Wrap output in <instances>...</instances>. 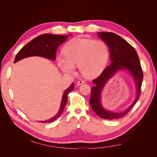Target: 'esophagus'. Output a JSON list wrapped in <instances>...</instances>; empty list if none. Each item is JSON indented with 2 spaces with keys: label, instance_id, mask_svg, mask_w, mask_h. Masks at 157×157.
<instances>
[{
  "label": "esophagus",
  "instance_id": "34e87169",
  "mask_svg": "<svg viewBox=\"0 0 157 157\" xmlns=\"http://www.w3.org/2000/svg\"><path fill=\"white\" fill-rule=\"evenodd\" d=\"M84 83H85V82L84 81V80H78V81L77 82V86H80V85H82Z\"/></svg>",
  "mask_w": 157,
  "mask_h": 157
}]
</instances>
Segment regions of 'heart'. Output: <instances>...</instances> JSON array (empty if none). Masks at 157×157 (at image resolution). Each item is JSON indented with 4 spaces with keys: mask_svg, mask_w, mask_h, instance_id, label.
Returning <instances> with one entry per match:
<instances>
[{
    "mask_svg": "<svg viewBox=\"0 0 157 157\" xmlns=\"http://www.w3.org/2000/svg\"><path fill=\"white\" fill-rule=\"evenodd\" d=\"M109 55V46L103 40L76 37L64 48V54L58 57L59 69L65 73H73L75 65L86 77H96L103 70Z\"/></svg>",
    "mask_w": 157,
    "mask_h": 157,
    "instance_id": "heart-1",
    "label": "heart"
}]
</instances>
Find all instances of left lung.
I'll return each instance as SVG.
<instances>
[{"instance_id": "8db88e82", "label": "left lung", "mask_w": 157, "mask_h": 157, "mask_svg": "<svg viewBox=\"0 0 157 157\" xmlns=\"http://www.w3.org/2000/svg\"><path fill=\"white\" fill-rule=\"evenodd\" d=\"M98 36L105 41L110 52L111 63L98 78L92 80L94 86L91 89L90 104L97 115L104 119L113 120L124 117L138 100L144 78L138 55L134 47L122 37L113 33L99 32ZM126 70L134 79L136 86V97L134 102L122 112L107 110L102 105L101 98L104 86L118 71Z\"/></svg>"}]
</instances>
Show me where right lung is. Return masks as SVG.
<instances>
[{
  "mask_svg": "<svg viewBox=\"0 0 157 157\" xmlns=\"http://www.w3.org/2000/svg\"><path fill=\"white\" fill-rule=\"evenodd\" d=\"M69 35H59L52 34H43L35 38L29 43L19 51L17 54L13 63L31 56H40L44 58L55 60L56 57V50L58 46L67 40ZM74 88V83L65 90L61 99L60 108L58 113L48 120L41 121L42 123L52 122L56 120L63 113V109L67 103L68 94Z\"/></svg>",
  "mask_w": 157,
  "mask_h": 157,
  "instance_id": "add662e5",
  "label": "right lung"
}]
</instances>
